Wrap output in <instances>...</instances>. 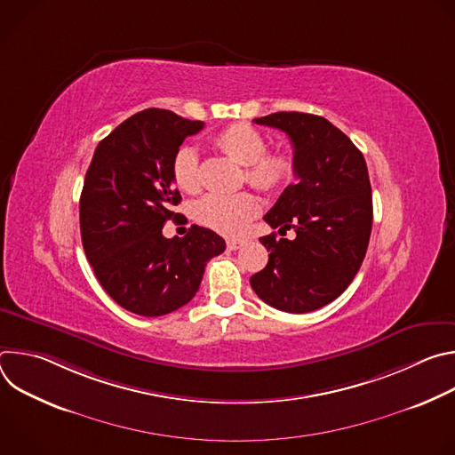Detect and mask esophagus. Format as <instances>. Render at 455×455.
Instances as JSON below:
<instances>
[{
  "instance_id": "34e87169",
  "label": "esophagus",
  "mask_w": 455,
  "mask_h": 455,
  "mask_svg": "<svg viewBox=\"0 0 455 455\" xmlns=\"http://www.w3.org/2000/svg\"><path fill=\"white\" fill-rule=\"evenodd\" d=\"M244 241L243 239H227V248L228 250H237Z\"/></svg>"
}]
</instances>
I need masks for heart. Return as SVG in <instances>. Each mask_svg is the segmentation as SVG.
<instances>
[{"label":"heart","instance_id":"heart-1","mask_svg":"<svg viewBox=\"0 0 455 455\" xmlns=\"http://www.w3.org/2000/svg\"><path fill=\"white\" fill-rule=\"evenodd\" d=\"M216 148L230 160L244 167V180L261 192H281L295 176V160L284 151L267 153V139L248 124H234L214 139ZM172 180L183 192L196 194L202 188L198 151L183 146L172 158ZM259 204L250 192L209 194L194 205V218L202 225L225 234L237 235L257 216Z\"/></svg>","mask_w":455,"mask_h":455}]
</instances>
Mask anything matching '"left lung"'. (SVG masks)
Wrapping results in <instances>:
<instances>
[{
    "label": "left lung",
    "instance_id": "8db88e82",
    "mask_svg": "<svg viewBox=\"0 0 455 455\" xmlns=\"http://www.w3.org/2000/svg\"><path fill=\"white\" fill-rule=\"evenodd\" d=\"M255 124L277 127L293 146L295 178L268 211L275 232L259 241L268 265L250 277L257 297L288 311L307 313L330 304L355 279L372 227V194L363 155L330 120L279 111Z\"/></svg>",
    "mask_w": 455,
    "mask_h": 455
}]
</instances>
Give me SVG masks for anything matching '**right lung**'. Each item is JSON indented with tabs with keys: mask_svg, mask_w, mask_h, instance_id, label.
<instances>
[{
	"mask_svg": "<svg viewBox=\"0 0 455 455\" xmlns=\"http://www.w3.org/2000/svg\"><path fill=\"white\" fill-rule=\"evenodd\" d=\"M169 109L149 108L124 120L100 140L81 194V237L106 293L124 309L160 316L196 295L207 263L225 250L211 228L164 237L181 202L172 187V158L183 140L204 129Z\"/></svg>",
	"mask_w": 455,
	"mask_h": 455,
	"instance_id": "add662e5",
	"label": "right lung"
}]
</instances>
